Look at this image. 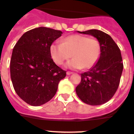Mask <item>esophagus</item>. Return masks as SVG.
<instances>
[{"label":"esophagus","instance_id":"34e87169","mask_svg":"<svg viewBox=\"0 0 134 134\" xmlns=\"http://www.w3.org/2000/svg\"><path fill=\"white\" fill-rule=\"evenodd\" d=\"M72 74H73V72H70V71H67V75H72Z\"/></svg>","mask_w":134,"mask_h":134}]
</instances>
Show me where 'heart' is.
I'll list each match as a JSON object with an SVG mask.
<instances>
[{"mask_svg": "<svg viewBox=\"0 0 134 134\" xmlns=\"http://www.w3.org/2000/svg\"><path fill=\"white\" fill-rule=\"evenodd\" d=\"M50 54L54 62L62 65L72 57L65 67L78 70L84 67L90 69L97 63L101 56L102 47L99 40L80 35L65 37L62 42L56 41L50 45Z\"/></svg>", "mask_w": 134, "mask_h": 134, "instance_id": "1", "label": "heart"}]
</instances>
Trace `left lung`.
<instances>
[{
    "instance_id": "1",
    "label": "left lung",
    "mask_w": 134,
    "mask_h": 134,
    "mask_svg": "<svg viewBox=\"0 0 134 134\" xmlns=\"http://www.w3.org/2000/svg\"><path fill=\"white\" fill-rule=\"evenodd\" d=\"M79 32L95 37L100 42L102 52L97 63L90 71L81 74L76 92L87 104H102L113 97L119 85L124 68L121 51L111 36L101 30Z\"/></svg>"
}]
</instances>
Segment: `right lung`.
<instances>
[{
    "mask_svg": "<svg viewBox=\"0 0 134 134\" xmlns=\"http://www.w3.org/2000/svg\"><path fill=\"white\" fill-rule=\"evenodd\" d=\"M62 32L45 27L30 30L22 35L13 49L10 70L17 94L31 106L52 99L66 71L55 64L50 45Z\"/></svg>",
    "mask_w": 134,
    "mask_h": 134,
    "instance_id": "1",
    "label": "right lung"
}]
</instances>
